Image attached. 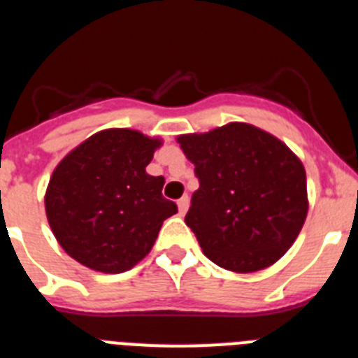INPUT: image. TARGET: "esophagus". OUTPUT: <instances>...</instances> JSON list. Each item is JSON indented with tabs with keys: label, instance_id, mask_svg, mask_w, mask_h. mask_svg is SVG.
Here are the masks:
<instances>
[{
	"label": "esophagus",
	"instance_id": "esophagus-1",
	"mask_svg": "<svg viewBox=\"0 0 358 358\" xmlns=\"http://www.w3.org/2000/svg\"><path fill=\"white\" fill-rule=\"evenodd\" d=\"M188 206H190V199H188V195H182L181 199L177 201V208H179V213H181V215H185L186 210H188Z\"/></svg>",
	"mask_w": 358,
	"mask_h": 358
}]
</instances>
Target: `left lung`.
<instances>
[{
    "mask_svg": "<svg viewBox=\"0 0 358 358\" xmlns=\"http://www.w3.org/2000/svg\"><path fill=\"white\" fill-rule=\"evenodd\" d=\"M177 143L199 179L185 222L204 255L235 273L279 261L310 206L301 159L270 132L239 121L182 134Z\"/></svg>",
    "mask_w": 358,
    "mask_h": 358,
    "instance_id": "obj_1",
    "label": "left lung"
}]
</instances>
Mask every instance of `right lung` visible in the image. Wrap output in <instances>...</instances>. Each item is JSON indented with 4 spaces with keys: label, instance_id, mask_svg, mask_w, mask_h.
Wrapping results in <instances>:
<instances>
[{
    "label": "right lung",
    "instance_id": "right-lung-1",
    "mask_svg": "<svg viewBox=\"0 0 358 358\" xmlns=\"http://www.w3.org/2000/svg\"><path fill=\"white\" fill-rule=\"evenodd\" d=\"M161 137L106 128L70 150L48 181L45 212L59 246L79 264L123 273L146 257L177 204L164 177L146 173Z\"/></svg>",
    "mask_w": 358,
    "mask_h": 358
}]
</instances>
